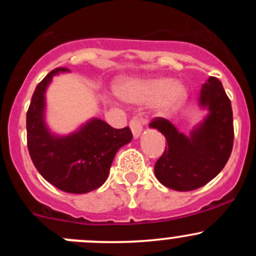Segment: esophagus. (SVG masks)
<instances>
[{
	"instance_id": "obj_1",
	"label": "esophagus",
	"mask_w": 256,
	"mask_h": 256,
	"mask_svg": "<svg viewBox=\"0 0 256 256\" xmlns=\"http://www.w3.org/2000/svg\"><path fill=\"white\" fill-rule=\"evenodd\" d=\"M146 122L147 120L144 116H135V118H132V120L130 121V128L131 131H132L134 138H140L141 132H142L144 130V125Z\"/></svg>"
}]
</instances>
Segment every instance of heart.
Segmentation results:
<instances>
[{
    "mask_svg": "<svg viewBox=\"0 0 256 256\" xmlns=\"http://www.w3.org/2000/svg\"><path fill=\"white\" fill-rule=\"evenodd\" d=\"M118 95L131 104L152 102L158 116H170L180 109L188 96V89L180 80L166 76L126 79L118 86Z\"/></svg>",
    "mask_w": 256,
    "mask_h": 256,
    "instance_id": "obj_1",
    "label": "heart"
}]
</instances>
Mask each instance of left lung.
Returning <instances> with one entry per match:
<instances>
[{
	"label": "left lung",
	"instance_id": "left-lung-1",
	"mask_svg": "<svg viewBox=\"0 0 256 256\" xmlns=\"http://www.w3.org/2000/svg\"><path fill=\"white\" fill-rule=\"evenodd\" d=\"M198 105L208 114L188 136L164 118L148 125L167 140L154 164V176L167 188L180 192L207 184L223 170L233 148L232 104L218 79L209 76L202 85Z\"/></svg>",
	"mask_w": 256,
	"mask_h": 256
}]
</instances>
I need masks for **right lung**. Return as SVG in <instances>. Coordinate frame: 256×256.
<instances>
[{"instance_id":"right-lung-1","label":"right lung","mask_w":256,"mask_h":256,"mask_svg":"<svg viewBox=\"0 0 256 256\" xmlns=\"http://www.w3.org/2000/svg\"><path fill=\"white\" fill-rule=\"evenodd\" d=\"M69 73L56 68L37 85L27 112V144L33 164L54 187L68 193H88L102 187L116 152L132 140L128 128H114L90 118L68 135L52 132L46 122V92L53 76Z\"/></svg>"}]
</instances>
